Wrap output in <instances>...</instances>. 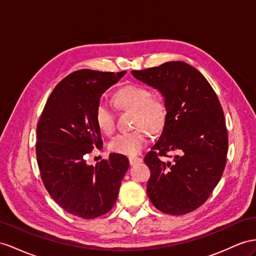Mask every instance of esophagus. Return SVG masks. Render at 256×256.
Wrapping results in <instances>:
<instances>
[{
	"label": "esophagus",
	"mask_w": 256,
	"mask_h": 256,
	"mask_svg": "<svg viewBox=\"0 0 256 256\" xmlns=\"http://www.w3.org/2000/svg\"><path fill=\"white\" fill-rule=\"evenodd\" d=\"M130 166H135V164H138L142 161V158H138V156H133V158H130Z\"/></svg>",
	"instance_id": "esophagus-1"
}]
</instances>
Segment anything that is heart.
I'll use <instances>...</instances> for the list:
<instances>
[{"label":"heart","mask_w":256,"mask_h":256,"mask_svg":"<svg viewBox=\"0 0 256 256\" xmlns=\"http://www.w3.org/2000/svg\"><path fill=\"white\" fill-rule=\"evenodd\" d=\"M116 106L134 110V126H145L150 130H158L164 123L166 116V104L158 96H150L148 88L142 85L130 84L118 90L114 94ZM98 128L104 134L114 128V109L104 100L98 102L95 109ZM148 134L144 128L130 132H122L109 142V149L116 154L134 156L147 145Z\"/></svg>","instance_id":"1"}]
</instances>
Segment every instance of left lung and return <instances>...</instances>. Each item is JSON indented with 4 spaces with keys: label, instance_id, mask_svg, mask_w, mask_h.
I'll return each mask as SVG.
<instances>
[{
    "label": "left lung",
    "instance_id": "1",
    "mask_svg": "<svg viewBox=\"0 0 256 256\" xmlns=\"http://www.w3.org/2000/svg\"><path fill=\"white\" fill-rule=\"evenodd\" d=\"M132 74L160 92L166 108L162 132L145 156L152 172L147 194L161 212L187 214L206 201L226 166L228 136L220 100L206 78L184 62ZM168 151L179 154L160 160Z\"/></svg>",
    "mask_w": 256,
    "mask_h": 256
}]
</instances>
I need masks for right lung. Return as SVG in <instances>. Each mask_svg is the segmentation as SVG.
Wrapping results in <instances>:
<instances>
[{"mask_svg":"<svg viewBox=\"0 0 256 256\" xmlns=\"http://www.w3.org/2000/svg\"><path fill=\"white\" fill-rule=\"evenodd\" d=\"M126 74L74 71L56 85L36 126V159L42 182L66 212L90 220L109 212L130 162L110 154L90 166L85 154L102 147L95 109L102 95Z\"/></svg>","mask_w":256,"mask_h":256,"instance_id":"right-lung-1","label":"right lung"}]
</instances>
